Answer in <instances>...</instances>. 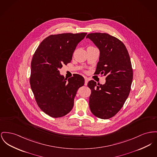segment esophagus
Segmentation results:
<instances>
[{
  "instance_id": "obj_1",
  "label": "esophagus",
  "mask_w": 157,
  "mask_h": 157,
  "mask_svg": "<svg viewBox=\"0 0 157 157\" xmlns=\"http://www.w3.org/2000/svg\"><path fill=\"white\" fill-rule=\"evenodd\" d=\"M88 82V78H86V77H85V86L87 85Z\"/></svg>"
}]
</instances>
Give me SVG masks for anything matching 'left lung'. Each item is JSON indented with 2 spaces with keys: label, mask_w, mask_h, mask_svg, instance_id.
Masks as SVG:
<instances>
[{
  "label": "left lung",
  "mask_w": 157,
  "mask_h": 157,
  "mask_svg": "<svg viewBox=\"0 0 157 157\" xmlns=\"http://www.w3.org/2000/svg\"><path fill=\"white\" fill-rule=\"evenodd\" d=\"M86 38L100 51L95 73L106 76L104 85L93 80L88 83L91 90L90 108L96 117L108 119L119 112L129 96L133 79L130 56L124 44L109 34L91 33Z\"/></svg>",
  "instance_id": "left-lung-1"
}]
</instances>
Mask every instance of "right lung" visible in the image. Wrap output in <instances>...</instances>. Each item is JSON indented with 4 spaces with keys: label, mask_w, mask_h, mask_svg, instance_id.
I'll use <instances>...</instances> for the list:
<instances>
[{
    "label": "right lung",
    "mask_w": 157,
    "mask_h": 157,
    "mask_svg": "<svg viewBox=\"0 0 157 157\" xmlns=\"http://www.w3.org/2000/svg\"><path fill=\"white\" fill-rule=\"evenodd\" d=\"M86 34L51 35L33 55L31 88L40 109L52 117L64 116L72 110L76 92L84 85L82 76L75 74L67 79L59 69L71 62L76 47Z\"/></svg>",
    "instance_id": "add662e5"
}]
</instances>
